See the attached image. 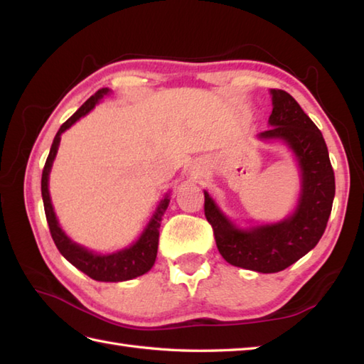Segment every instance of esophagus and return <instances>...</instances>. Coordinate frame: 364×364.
Returning <instances> with one entry per match:
<instances>
[{
  "instance_id": "esophagus-1",
  "label": "esophagus",
  "mask_w": 364,
  "mask_h": 364,
  "mask_svg": "<svg viewBox=\"0 0 364 364\" xmlns=\"http://www.w3.org/2000/svg\"><path fill=\"white\" fill-rule=\"evenodd\" d=\"M194 168H196V173H197V175L202 173V168H200V167H194Z\"/></svg>"
}]
</instances>
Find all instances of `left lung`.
I'll return each mask as SVG.
<instances>
[{
	"label": "left lung",
	"instance_id": "1",
	"mask_svg": "<svg viewBox=\"0 0 364 364\" xmlns=\"http://www.w3.org/2000/svg\"><path fill=\"white\" fill-rule=\"evenodd\" d=\"M270 128L258 137L280 139L296 154L301 173L296 211L282 222L242 230L225 218L205 191V215L223 259L262 274L280 272L314 249L326 231L335 198V173L319 128L288 92L270 89Z\"/></svg>",
	"mask_w": 364,
	"mask_h": 364
}]
</instances>
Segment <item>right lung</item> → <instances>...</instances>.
<instances>
[{"label": "right lung", "instance_id": "obj_1", "mask_svg": "<svg viewBox=\"0 0 364 364\" xmlns=\"http://www.w3.org/2000/svg\"><path fill=\"white\" fill-rule=\"evenodd\" d=\"M106 94H109V89L107 87L97 90L95 94L92 95L87 102L72 115L70 119H68L65 123H63V127L59 128L58 134L54 136L51 150H50L48 158H46L43 172H42V198H43L45 215H46V222H48L51 237L54 244H56L58 250L67 261H70L76 269H80L81 272L89 275L90 278H94L97 282H127V280H131V278H136L139 275H144L145 272H149L154 264V259H156V253H158L161 220L170 202L168 194L161 200L156 213L153 214L149 225H146L141 237H139L133 245H129L128 249H123L115 253L98 255L84 249V247H81L80 244L73 242L72 239L64 233L63 228L59 227L56 214H54L51 198H50V191H48V176H50L53 161L56 158V153L59 149L60 134H63L65 129L70 128L75 122H78L81 117H84V115L94 109L95 105Z\"/></svg>", "mask_w": 364, "mask_h": 364}]
</instances>
